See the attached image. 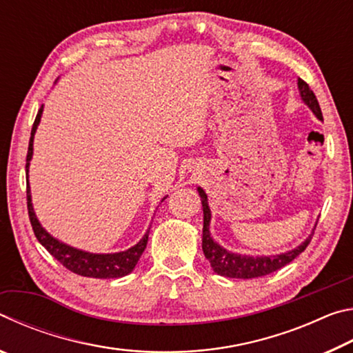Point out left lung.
I'll return each instance as SVG.
<instances>
[{
  "instance_id": "left-lung-1",
  "label": "left lung",
  "mask_w": 353,
  "mask_h": 353,
  "mask_svg": "<svg viewBox=\"0 0 353 353\" xmlns=\"http://www.w3.org/2000/svg\"><path fill=\"white\" fill-rule=\"evenodd\" d=\"M299 90H301L302 99L305 101V104L314 112V115L319 119L322 118V112L318 99H316V94L313 93L312 88L308 87V83L299 77ZM201 199H202V207H204V227H202V250H204L205 259L210 261L212 270L219 274V276L230 277V279H255V277H263L268 276V274L276 272L280 268H283L296 259L297 255H301L303 250L312 241V236L308 238L305 243H302L301 246L290 250L286 254L274 255V256H248V255H238L232 254L229 250H225L219 246V244L214 243L210 236V230H208V225H210V208H208L207 202V194L204 190L198 188Z\"/></svg>"
}]
</instances>
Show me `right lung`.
<instances>
[{
	"instance_id": "add662e5",
	"label": "right lung",
	"mask_w": 353,
	"mask_h": 353,
	"mask_svg": "<svg viewBox=\"0 0 353 353\" xmlns=\"http://www.w3.org/2000/svg\"><path fill=\"white\" fill-rule=\"evenodd\" d=\"M40 117H41V107L39 109L37 117H35V121L32 124V130H31V139H29L28 155H26V172H28L29 160L32 157L34 134L40 123ZM26 201H28L29 221H31L35 238H37L41 246L54 256L61 265H63L71 272L77 274V276L93 277V279H118V277L128 276L129 272H132L137 263H139L141 254L145 252L149 232H146V235L143 236V240H140V243L135 244L134 248L118 254H88V252H82V250H77L74 248H70L67 244L54 240L50 234H46L43 227L39 224V221L35 218V213L32 210L31 194H29V182L26 183Z\"/></svg>"
}]
</instances>
